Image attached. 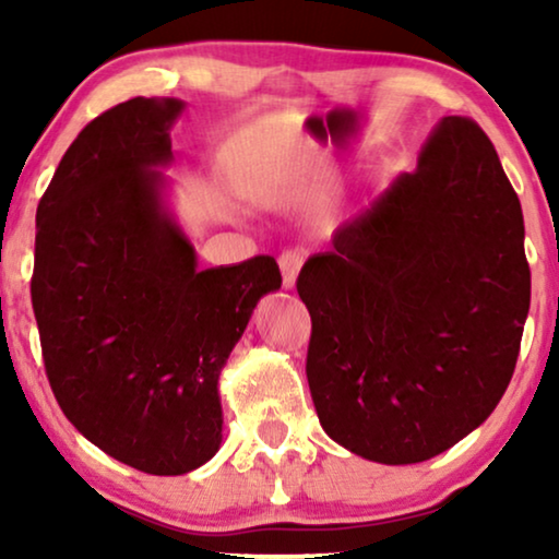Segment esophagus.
<instances>
[{"label":"esophagus","mask_w":559,"mask_h":559,"mask_svg":"<svg viewBox=\"0 0 559 559\" xmlns=\"http://www.w3.org/2000/svg\"><path fill=\"white\" fill-rule=\"evenodd\" d=\"M302 266V251L297 249H287L280 254V270H282V285L287 289L295 287V280H297V272H300Z\"/></svg>","instance_id":"1"}]
</instances>
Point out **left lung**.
<instances>
[{"label": "left lung", "instance_id": "1", "mask_svg": "<svg viewBox=\"0 0 559 559\" xmlns=\"http://www.w3.org/2000/svg\"><path fill=\"white\" fill-rule=\"evenodd\" d=\"M323 430L386 465L445 453L496 409L514 373L532 274L522 203L468 117L435 127L297 277Z\"/></svg>", "mask_w": 559, "mask_h": 559}]
</instances>
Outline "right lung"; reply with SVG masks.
<instances>
[{"label": "right lung", "instance_id": "obj_1", "mask_svg": "<svg viewBox=\"0 0 559 559\" xmlns=\"http://www.w3.org/2000/svg\"><path fill=\"white\" fill-rule=\"evenodd\" d=\"M178 98H129L88 121L37 205L29 293L50 389L83 438L152 476L221 448L218 377L274 257L198 270L165 211Z\"/></svg>", "mask_w": 559, "mask_h": 559}]
</instances>
